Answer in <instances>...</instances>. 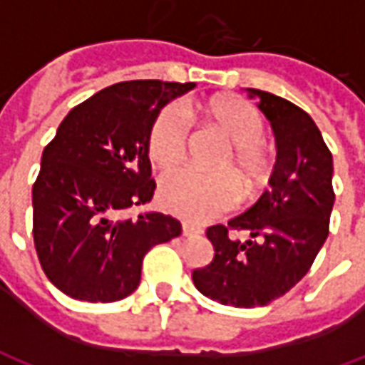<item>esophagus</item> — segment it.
Segmentation results:
<instances>
[{
	"instance_id": "34e87169",
	"label": "esophagus",
	"mask_w": 365,
	"mask_h": 365,
	"mask_svg": "<svg viewBox=\"0 0 365 365\" xmlns=\"http://www.w3.org/2000/svg\"><path fill=\"white\" fill-rule=\"evenodd\" d=\"M182 232H183V237H191V235H201V229L195 227V225H190V222H183Z\"/></svg>"
}]
</instances>
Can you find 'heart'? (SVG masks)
I'll use <instances>...</instances> for the list:
<instances>
[{
    "instance_id": "b5f03b06",
    "label": "heart",
    "mask_w": 365,
    "mask_h": 365,
    "mask_svg": "<svg viewBox=\"0 0 365 365\" xmlns=\"http://www.w3.org/2000/svg\"><path fill=\"white\" fill-rule=\"evenodd\" d=\"M191 119H203L229 138L217 162L219 174L193 168L170 172L160 180L158 197L170 213L191 222H207L237 205L238 197L256 199L274 175V162L264 146L266 125L260 111L240 97H211L183 111L168 103L152 119L148 156L158 168L180 164L187 150Z\"/></svg>"
}]
</instances>
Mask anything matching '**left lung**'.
<instances>
[{"instance_id":"8db88e82","label":"left lung","mask_w":365,"mask_h":365,"mask_svg":"<svg viewBox=\"0 0 365 365\" xmlns=\"http://www.w3.org/2000/svg\"><path fill=\"white\" fill-rule=\"evenodd\" d=\"M248 91L260 97L277 144L269 190L229 225L207 229L215 256L191 277L205 297L252 309L282 297L313 266L329 237L334 190L332 154L314 120L283 97Z\"/></svg>"}]
</instances>
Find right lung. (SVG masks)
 Masks as SVG:
<instances>
[{
  "label": "right lung",
  "mask_w": 365,
  "mask_h": 365,
  "mask_svg": "<svg viewBox=\"0 0 365 365\" xmlns=\"http://www.w3.org/2000/svg\"><path fill=\"white\" fill-rule=\"evenodd\" d=\"M195 83L130 80L76 105L44 146L33 185V238L41 268L62 293L111 303L140 283L144 254L182 235L178 219L128 207L156 190L148 130L164 105Z\"/></svg>",
  "instance_id": "obj_1"
}]
</instances>
